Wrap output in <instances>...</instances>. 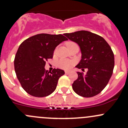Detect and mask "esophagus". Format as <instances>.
<instances>
[{
  "label": "esophagus",
  "mask_w": 128,
  "mask_h": 128,
  "mask_svg": "<svg viewBox=\"0 0 128 128\" xmlns=\"http://www.w3.org/2000/svg\"><path fill=\"white\" fill-rule=\"evenodd\" d=\"M70 70H66L65 71V73L66 74H70Z\"/></svg>",
  "instance_id": "esophagus-1"
}]
</instances>
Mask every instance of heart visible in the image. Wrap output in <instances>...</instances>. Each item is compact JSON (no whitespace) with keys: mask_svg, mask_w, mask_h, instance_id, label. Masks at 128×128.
I'll use <instances>...</instances> for the list:
<instances>
[{"mask_svg":"<svg viewBox=\"0 0 128 128\" xmlns=\"http://www.w3.org/2000/svg\"><path fill=\"white\" fill-rule=\"evenodd\" d=\"M72 44H76L73 42H68V43H67V46ZM74 63V61H72V60H68V59H61V60L58 61V65L59 68H62V69H68L73 65Z\"/></svg>","mask_w":128,"mask_h":128,"instance_id":"heart-1","label":"heart"}]
</instances>
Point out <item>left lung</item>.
<instances>
[{"instance_id":"1","label":"left lung","mask_w":128,"mask_h":128,"mask_svg":"<svg viewBox=\"0 0 128 128\" xmlns=\"http://www.w3.org/2000/svg\"><path fill=\"white\" fill-rule=\"evenodd\" d=\"M64 35L80 49L81 60L76 68L88 70L86 74L77 72L78 78L72 84L74 91L83 97L98 95L108 84L113 74L114 58L112 48L104 38L88 31Z\"/></svg>"}]
</instances>
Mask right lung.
<instances>
[{"label":"right lung","instance_id":"obj_1","mask_svg":"<svg viewBox=\"0 0 128 128\" xmlns=\"http://www.w3.org/2000/svg\"><path fill=\"white\" fill-rule=\"evenodd\" d=\"M68 39L62 34L41 33L24 40L20 45L14 60L16 77L23 88L36 97L50 95L56 90L63 70L45 69L46 60L52 58L57 46Z\"/></svg>","mask_w":128,"mask_h":128}]
</instances>
